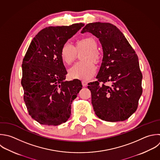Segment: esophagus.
I'll list each match as a JSON object with an SVG mask.
<instances>
[{
    "label": "esophagus",
    "instance_id": "34e87169",
    "mask_svg": "<svg viewBox=\"0 0 160 160\" xmlns=\"http://www.w3.org/2000/svg\"><path fill=\"white\" fill-rule=\"evenodd\" d=\"M82 86H83L84 87H86V86H87V85H88V82H86V81H82Z\"/></svg>",
    "mask_w": 160,
    "mask_h": 160
}]
</instances>
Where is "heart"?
Wrapping results in <instances>:
<instances>
[{
    "instance_id": "obj_1",
    "label": "heart",
    "mask_w": 160,
    "mask_h": 160,
    "mask_svg": "<svg viewBox=\"0 0 160 160\" xmlns=\"http://www.w3.org/2000/svg\"><path fill=\"white\" fill-rule=\"evenodd\" d=\"M98 44L96 39L89 36L78 40L75 47L68 43L64 44L61 49V58L64 63L71 64L76 58L77 52L84 51L81 57L83 61L76 63L69 70V76L71 79L89 80L96 74V67L93 62H99L101 54L98 49Z\"/></svg>"
}]
</instances>
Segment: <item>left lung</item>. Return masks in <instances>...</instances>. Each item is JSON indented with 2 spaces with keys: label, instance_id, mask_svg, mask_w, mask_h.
Listing matches in <instances>:
<instances>
[{
  "label": "left lung",
  "instance_id": "obj_1",
  "mask_svg": "<svg viewBox=\"0 0 160 160\" xmlns=\"http://www.w3.org/2000/svg\"><path fill=\"white\" fill-rule=\"evenodd\" d=\"M84 32L98 38L103 51L98 81L89 83L88 86L91 92L95 114L106 121H123L136 111L142 92V76L138 56L123 34L113 24L89 23L81 31V33ZM106 82L110 84L106 85Z\"/></svg>",
  "mask_w": 160,
  "mask_h": 160
}]
</instances>
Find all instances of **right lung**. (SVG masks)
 Listing matches in <instances>:
<instances>
[{"label":"right lung","instance_id":"right-lung-1","mask_svg":"<svg viewBox=\"0 0 160 160\" xmlns=\"http://www.w3.org/2000/svg\"><path fill=\"white\" fill-rule=\"evenodd\" d=\"M84 26L43 29L34 38L23 59L24 100L29 115L40 124L57 126L71 116V104L82 86L78 79L65 81L68 72L60 52Z\"/></svg>","mask_w":160,"mask_h":160}]
</instances>
